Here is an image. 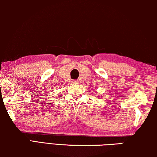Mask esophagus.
Returning a JSON list of instances; mask_svg holds the SVG:
<instances>
[{
    "label": "esophagus",
    "mask_w": 157,
    "mask_h": 157,
    "mask_svg": "<svg viewBox=\"0 0 157 157\" xmlns=\"http://www.w3.org/2000/svg\"><path fill=\"white\" fill-rule=\"evenodd\" d=\"M72 83H77V81H72Z\"/></svg>",
    "instance_id": "34e87169"
}]
</instances>
